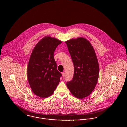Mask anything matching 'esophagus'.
I'll return each mask as SVG.
<instances>
[{
    "instance_id": "esophagus-1",
    "label": "esophagus",
    "mask_w": 127,
    "mask_h": 127,
    "mask_svg": "<svg viewBox=\"0 0 127 127\" xmlns=\"http://www.w3.org/2000/svg\"><path fill=\"white\" fill-rule=\"evenodd\" d=\"M61 74H62V77H64V76H65V73L64 72H62L61 73Z\"/></svg>"
}]
</instances>
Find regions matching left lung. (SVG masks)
Wrapping results in <instances>:
<instances>
[{
  "label": "left lung",
  "instance_id": "8db88e82",
  "mask_svg": "<svg viewBox=\"0 0 127 127\" xmlns=\"http://www.w3.org/2000/svg\"><path fill=\"white\" fill-rule=\"evenodd\" d=\"M74 66V76L66 86L77 98L88 96L97 84L99 68L97 56L90 42L79 37L66 42Z\"/></svg>",
  "mask_w": 127,
  "mask_h": 127
}]
</instances>
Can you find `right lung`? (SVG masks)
<instances>
[{"mask_svg": "<svg viewBox=\"0 0 127 127\" xmlns=\"http://www.w3.org/2000/svg\"><path fill=\"white\" fill-rule=\"evenodd\" d=\"M60 40L50 36L41 39L33 49L28 66V79L30 88L38 97L51 96L60 81L62 74L57 69L54 58Z\"/></svg>", "mask_w": 127, "mask_h": 127, "instance_id": "obj_1", "label": "right lung"}]
</instances>
